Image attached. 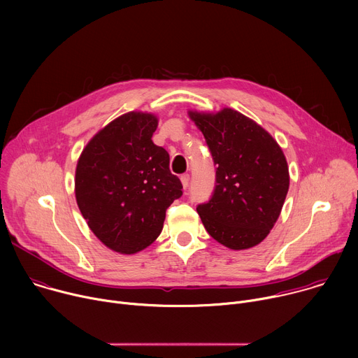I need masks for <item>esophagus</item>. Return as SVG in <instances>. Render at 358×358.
I'll return each instance as SVG.
<instances>
[{
	"label": "esophagus",
	"instance_id": "1",
	"mask_svg": "<svg viewBox=\"0 0 358 358\" xmlns=\"http://www.w3.org/2000/svg\"><path fill=\"white\" fill-rule=\"evenodd\" d=\"M180 180H181V184H182L184 189H187V187H188V184H189V176H188V174H182V176L180 177Z\"/></svg>",
	"mask_w": 358,
	"mask_h": 358
}]
</instances>
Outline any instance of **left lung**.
I'll list each match as a JSON object with an SVG mask.
<instances>
[{"label": "left lung", "mask_w": 358, "mask_h": 358, "mask_svg": "<svg viewBox=\"0 0 358 358\" xmlns=\"http://www.w3.org/2000/svg\"><path fill=\"white\" fill-rule=\"evenodd\" d=\"M188 116L218 166L213 198L196 207L202 225L232 250L257 246L276 224L289 191L283 150L261 124L231 108Z\"/></svg>", "instance_id": "1"}]
</instances>
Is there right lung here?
<instances>
[{
    "label": "right lung",
    "mask_w": 358,
    "mask_h": 358,
    "mask_svg": "<svg viewBox=\"0 0 358 358\" xmlns=\"http://www.w3.org/2000/svg\"><path fill=\"white\" fill-rule=\"evenodd\" d=\"M159 116L124 113L83 147L75 171V196L96 238L122 255L155 242L166 210L182 194L169 152L152 143Z\"/></svg>",
    "instance_id": "obj_1"
}]
</instances>
